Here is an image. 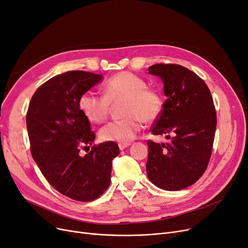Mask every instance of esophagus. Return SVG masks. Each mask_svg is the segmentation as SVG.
Wrapping results in <instances>:
<instances>
[{
  "label": "esophagus",
  "instance_id": "esophagus-1",
  "mask_svg": "<svg viewBox=\"0 0 248 248\" xmlns=\"http://www.w3.org/2000/svg\"><path fill=\"white\" fill-rule=\"evenodd\" d=\"M118 145H119V148H120L121 151H123L124 148H126V147L129 146V145H130V143H129V142H124V143H122V142H121V143H119Z\"/></svg>",
  "mask_w": 248,
  "mask_h": 248
}]
</instances>
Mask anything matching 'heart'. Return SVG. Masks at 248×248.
Listing matches in <instances>:
<instances>
[{"label":"heart","instance_id":"1","mask_svg":"<svg viewBox=\"0 0 248 248\" xmlns=\"http://www.w3.org/2000/svg\"><path fill=\"white\" fill-rule=\"evenodd\" d=\"M104 95L87 91L79 97L78 106L93 122L102 123L108 118L111 106L122 102L120 120L112 121L100 130L104 141L129 142L142 128V123H153L161 116L164 97L155 88L132 72H120L108 78L104 85Z\"/></svg>","mask_w":248,"mask_h":248}]
</instances>
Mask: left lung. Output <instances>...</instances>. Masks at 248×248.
Listing matches in <instances>:
<instances>
[{
	"label": "left lung",
	"instance_id": "8db88e82",
	"mask_svg": "<svg viewBox=\"0 0 248 248\" xmlns=\"http://www.w3.org/2000/svg\"><path fill=\"white\" fill-rule=\"evenodd\" d=\"M148 73L162 79L168 97L152 133L172 137L161 144L147 140V177L162 189L180 190L199 180L209 165L217 127L214 101L202 79L181 65L155 64Z\"/></svg>",
	"mask_w": 248,
	"mask_h": 248
}]
</instances>
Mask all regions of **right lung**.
<instances>
[{
	"label": "right lung",
	"instance_id": "obj_1",
	"mask_svg": "<svg viewBox=\"0 0 248 248\" xmlns=\"http://www.w3.org/2000/svg\"><path fill=\"white\" fill-rule=\"evenodd\" d=\"M102 77L85 71L56 75L37 88L26 114L31 152L39 170L57 191L77 202H92L107 190L112 161L119 155L114 141L93 145L95 134L78 106L80 95Z\"/></svg>",
	"mask_w": 248,
	"mask_h": 248
}]
</instances>
